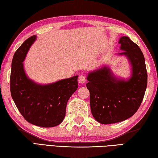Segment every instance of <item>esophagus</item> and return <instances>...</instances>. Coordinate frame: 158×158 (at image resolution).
<instances>
[{"label":"esophagus","mask_w":158,"mask_h":158,"mask_svg":"<svg viewBox=\"0 0 158 158\" xmlns=\"http://www.w3.org/2000/svg\"><path fill=\"white\" fill-rule=\"evenodd\" d=\"M78 81H79V83H84L85 82V81H86V77H85V76L83 75H80V76L79 77Z\"/></svg>","instance_id":"obj_1"}]
</instances>
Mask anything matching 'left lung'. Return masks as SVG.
I'll use <instances>...</instances> for the list:
<instances>
[{"label":"left lung","mask_w":158,"mask_h":158,"mask_svg":"<svg viewBox=\"0 0 158 158\" xmlns=\"http://www.w3.org/2000/svg\"><path fill=\"white\" fill-rule=\"evenodd\" d=\"M120 49L131 65L132 74L127 81L118 79L110 69L103 66L88 74L86 83L89 91L92 116L101 124H112L130 118L143 100L147 85L144 57L139 46L128 37L119 40Z\"/></svg>","instance_id":"8db88e82"}]
</instances>
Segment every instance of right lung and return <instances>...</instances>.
Wrapping results in <instances>:
<instances>
[{
    "label": "right lung",
    "mask_w": 158,
    "mask_h": 158,
    "mask_svg": "<svg viewBox=\"0 0 158 158\" xmlns=\"http://www.w3.org/2000/svg\"><path fill=\"white\" fill-rule=\"evenodd\" d=\"M36 36L23 42L14 55L10 77L11 97L27 121L42 127H52L63 121L67 102L78 88L77 77L40 85L27 77L23 61Z\"/></svg>",
    "instance_id": "1"
}]
</instances>
